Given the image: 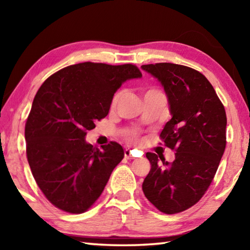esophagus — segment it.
<instances>
[{
  "mask_svg": "<svg viewBox=\"0 0 250 250\" xmlns=\"http://www.w3.org/2000/svg\"><path fill=\"white\" fill-rule=\"evenodd\" d=\"M125 158H126V159H133L132 151H131L130 149H125Z\"/></svg>",
  "mask_w": 250,
  "mask_h": 250,
  "instance_id": "obj_1",
  "label": "esophagus"
}]
</instances>
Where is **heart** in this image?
<instances>
[{
  "label": "heart",
  "mask_w": 250,
  "mask_h": 250,
  "mask_svg": "<svg viewBox=\"0 0 250 250\" xmlns=\"http://www.w3.org/2000/svg\"><path fill=\"white\" fill-rule=\"evenodd\" d=\"M152 91H156V90H147L146 94H147V92H152ZM122 97V92L120 91V92H117L116 94V96L113 97V99H112V107H116L117 105V104L119 103V100H120V98ZM134 135V133H131V135H130V138L129 139H131Z\"/></svg>",
  "instance_id": "1"
}]
</instances>
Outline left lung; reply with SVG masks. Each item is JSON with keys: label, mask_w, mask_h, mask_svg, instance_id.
I'll return each instance as SVG.
<instances>
[{"label": "left lung", "mask_w": 250, "mask_h": 250, "mask_svg": "<svg viewBox=\"0 0 250 250\" xmlns=\"http://www.w3.org/2000/svg\"><path fill=\"white\" fill-rule=\"evenodd\" d=\"M141 68L162 84L171 119L160 137L175 150L172 163L146 154L151 170L142 191L156 208L175 214L201 200L210 185L226 146V112L204 75L189 67L159 62Z\"/></svg>", "instance_id": "obj_1"}]
</instances>
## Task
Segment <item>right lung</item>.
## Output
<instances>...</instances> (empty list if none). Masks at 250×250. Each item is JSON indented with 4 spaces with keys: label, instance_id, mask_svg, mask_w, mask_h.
Returning a JSON list of instances; mask_svg holds the SVG:
<instances>
[{
    "label": "right lung",
    "instance_id": "right-lung-1",
    "mask_svg": "<svg viewBox=\"0 0 250 250\" xmlns=\"http://www.w3.org/2000/svg\"><path fill=\"white\" fill-rule=\"evenodd\" d=\"M141 77L134 65L87 62L57 71L37 91L25 125L27 161L39 188L58 208L83 213L101 195L125 152L117 142L94 147L87 131L107 117L122 83Z\"/></svg>",
    "mask_w": 250,
    "mask_h": 250
}]
</instances>
